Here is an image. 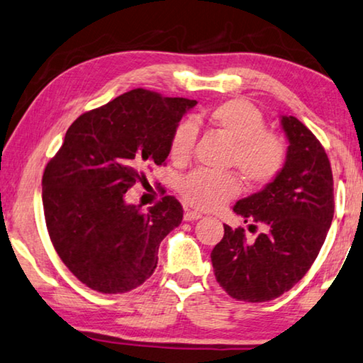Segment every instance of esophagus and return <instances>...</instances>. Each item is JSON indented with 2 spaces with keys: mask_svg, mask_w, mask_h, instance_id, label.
Listing matches in <instances>:
<instances>
[{
  "mask_svg": "<svg viewBox=\"0 0 363 363\" xmlns=\"http://www.w3.org/2000/svg\"><path fill=\"white\" fill-rule=\"evenodd\" d=\"M202 218V215H200L199 212H192V210H187L186 213H184V220L186 221H194V220H199Z\"/></svg>",
  "mask_w": 363,
  "mask_h": 363,
  "instance_id": "34e87169",
  "label": "esophagus"
}]
</instances>
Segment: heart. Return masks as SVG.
<instances>
[{
    "instance_id": "obj_1",
    "label": "heart",
    "mask_w": 363,
    "mask_h": 363,
    "mask_svg": "<svg viewBox=\"0 0 363 363\" xmlns=\"http://www.w3.org/2000/svg\"><path fill=\"white\" fill-rule=\"evenodd\" d=\"M207 118L233 142L230 163L238 167L247 182L252 186H266L282 172L286 161V145L282 137L266 130V117L252 102L246 99L220 102L210 109ZM197 133V123L191 118L177 123L169 138L172 161L184 163L191 158ZM177 191L192 207L213 210L240 192V181L231 172L196 169L181 177Z\"/></svg>"
}]
</instances>
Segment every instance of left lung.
Segmentation results:
<instances>
[{"label": "left lung", "instance_id": "8db88e82", "mask_svg": "<svg viewBox=\"0 0 363 363\" xmlns=\"http://www.w3.org/2000/svg\"><path fill=\"white\" fill-rule=\"evenodd\" d=\"M282 128L289 140L282 172L233 207L250 221V230L262 225L264 231L247 241L245 228L225 225L210 256L216 282L236 300L269 301L300 282L333 221V171L326 151L296 117L282 116Z\"/></svg>", "mask_w": 363, "mask_h": 363}]
</instances>
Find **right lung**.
Segmentation results:
<instances>
[{"label": "right lung", "instance_id": "add662e5", "mask_svg": "<svg viewBox=\"0 0 363 363\" xmlns=\"http://www.w3.org/2000/svg\"><path fill=\"white\" fill-rule=\"evenodd\" d=\"M197 101L132 89L84 112L65 135L42 177L52 245L79 282L101 294H125L151 277L160 242L181 225L182 205L166 196L142 212L125 192L143 167L161 166L169 138Z\"/></svg>", "mask_w": 363, "mask_h": 363}]
</instances>
